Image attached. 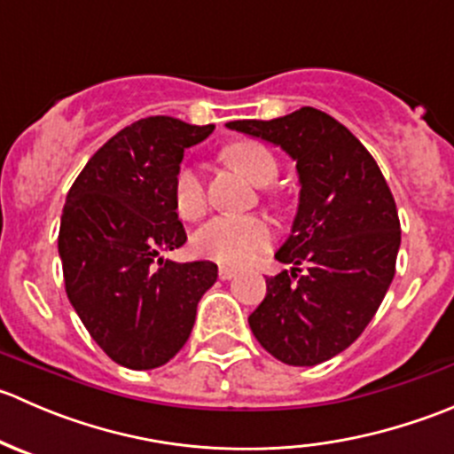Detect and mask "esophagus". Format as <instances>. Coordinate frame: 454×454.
<instances>
[{
  "label": "esophagus",
  "mask_w": 454,
  "mask_h": 454,
  "mask_svg": "<svg viewBox=\"0 0 454 454\" xmlns=\"http://www.w3.org/2000/svg\"><path fill=\"white\" fill-rule=\"evenodd\" d=\"M235 274H237L235 268H228V265H222V268H219V278H222V281H231Z\"/></svg>",
  "instance_id": "obj_1"
}]
</instances>
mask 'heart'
Masks as SVG:
<instances>
[{"instance_id":"1","label":"heart","mask_w":454,"mask_h":454,"mask_svg":"<svg viewBox=\"0 0 454 454\" xmlns=\"http://www.w3.org/2000/svg\"><path fill=\"white\" fill-rule=\"evenodd\" d=\"M223 158L250 182L265 186L277 177L278 162L268 146L254 140H237L223 149ZM173 204L184 219H198L206 208L204 182L195 167H184L173 180ZM272 226L256 215H219L193 237L195 253L223 265H241L270 246Z\"/></svg>"}]
</instances>
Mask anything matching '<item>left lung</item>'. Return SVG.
<instances>
[{"label":"left lung","mask_w":454,"mask_h":454,"mask_svg":"<svg viewBox=\"0 0 454 454\" xmlns=\"http://www.w3.org/2000/svg\"><path fill=\"white\" fill-rule=\"evenodd\" d=\"M226 127L281 146L296 162L299 208L274 254L294 268L265 278V299L248 323L274 358L314 367L364 332L391 286L400 250L395 200L363 142L320 109ZM299 264L309 268L303 275Z\"/></svg>","instance_id":"8db88e82"}]
</instances>
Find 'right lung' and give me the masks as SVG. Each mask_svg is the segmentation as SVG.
I'll return each mask as SVG.
<instances>
[{"label":"right lung","instance_id":"add662e5","mask_svg":"<svg viewBox=\"0 0 454 454\" xmlns=\"http://www.w3.org/2000/svg\"><path fill=\"white\" fill-rule=\"evenodd\" d=\"M213 129L142 118L91 155L67 193L59 231L67 299L100 349L127 369L167 364L189 340L200 299L217 281L210 261L160 256L184 246L173 180L184 149Z\"/></svg>","mask_w":454,"mask_h":454}]
</instances>
